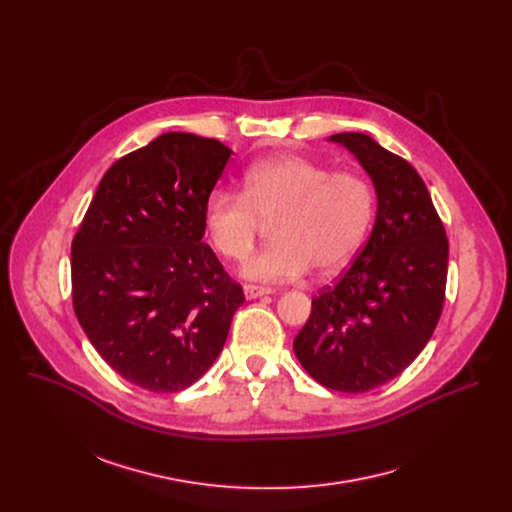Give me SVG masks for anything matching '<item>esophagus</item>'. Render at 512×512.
<instances>
[{
	"label": "esophagus",
	"instance_id": "obj_1",
	"mask_svg": "<svg viewBox=\"0 0 512 512\" xmlns=\"http://www.w3.org/2000/svg\"><path fill=\"white\" fill-rule=\"evenodd\" d=\"M243 291H245V298L247 300H257V298H263V296H269L273 294L271 287H263V285H243Z\"/></svg>",
	"mask_w": 512,
	"mask_h": 512
}]
</instances>
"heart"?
Segmentation results:
<instances>
[{
    "mask_svg": "<svg viewBox=\"0 0 512 512\" xmlns=\"http://www.w3.org/2000/svg\"><path fill=\"white\" fill-rule=\"evenodd\" d=\"M375 214V192L358 174H330L304 156L279 154L249 166L241 194L214 188L202 208L208 243L241 261L253 249L261 221L271 223L275 243L243 265L251 281H291L312 267L330 275L362 245Z\"/></svg>",
    "mask_w": 512,
    "mask_h": 512,
    "instance_id": "obj_1",
    "label": "heart"
}]
</instances>
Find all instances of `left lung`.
I'll use <instances>...</instances> for the list:
<instances>
[{
  "mask_svg": "<svg viewBox=\"0 0 512 512\" xmlns=\"http://www.w3.org/2000/svg\"><path fill=\"white\" fill-rule=\"evenodd\" d=\"M328 141L367 172L377 214L346 273L312 300L294 352L320 385L367 393L401 375L429 342L444 306L448 239L411 164L364 133Z\"/></svg>",
  "mask_w": 512,
  "mask_h": 512,
  "instance_id": "1",
  "label": "left lung"
}]
</instances>
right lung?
<instances>
[{"instance_id":"1","label":"right lung","mask_w":512,"mask_h":512,"mask_svg":"<svg viewBox=\"0 0 512 512\" xmlns=\"http://www.w3.org/2000/svg\"><path fill=\"white\" fill-rule=\"evenodd\" d=\"M233 150L164 133L115 162L72 241V306L125 381L152 393L194 385L221 354L243 287L202 243V208Z\"/></svg>"}]
</instances>
